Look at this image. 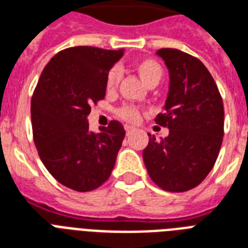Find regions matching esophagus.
Instances as JSON below:
<instances>
[{
	"mask_svg": "<svg viewBox=\"0 0 248 248\" xmlns=\"http://www.w3.org/2000/svg\"><path fill=\"white\" fill-rule=\"evenodd\" d=\"M124 128H126V134H127V135H130V134L134 131V127H131V126H124Z\"/></svg>",
	"mask_w": 248,
	"mask_h": 248,
	"instance_id": "1",
	"label": "esophagus"
}]
</instances>
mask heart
Masks as SVG:
<instances>
[{"label":"heart","instance_id":"heart-1","mask_svg":"<svg viewBox=\"0 0 248 248\" xmlns=\"http://www.w3.org/2000/svg\"><path fill=\"white\" fill-rule=\"evenodd\" d=\"M134 69L138 73V75L140 77V79L147 84V86H152V84H157L162 78L164 74V69L162 66L155 60L151 58H144L140 61H137L134 63ZM121 79L120 70L117 67L113 69L108 73L107 80H105V87H107L108 92H113L116 91L118 83ZM118 117H121L122 120L127 121V122H138L139 117H140V110L134 105H124L117 110Z\"/></svg>","mask_w":248,"mask_h":248}]
</instances>
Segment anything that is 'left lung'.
I'll list each match as a JSON object with an SVG mask.
<instances>
[{"instance_id": "left-lung-1", "label": "left lung", "mask_w": 248, "mask_h": 248, "mask_svg": "<svg viewBox=\"0 0 248 248\" xmlns=\"http://www.w3.org/2000/svg\"><path fill=\"white\" fill-rule=\"evenodd\" d=\"M157 54L169 69L165 113L155 122L169 128L165 139L149 135L143 160L149 177L169 192L188 191L203 182L217 160L224 137V104L203 62L178 49Z\"/></svg>"}]
</instances>
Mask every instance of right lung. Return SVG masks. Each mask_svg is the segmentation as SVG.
Instances as JSON below:
<instances>
[{"instance_id":"1","label":"right lung","mask_w":248,"mask_h":248,"mask_svg":"<svg viewBox=\"0 0 248 248\" xmlns=\"http://www.w3.org/2000/svg\"><path fill=\"white\" fill-rule=\"evenodd\" d=\"M124 49L73 46L45 66L31 100L33 141L48 171L79 192L96 190L110 177L124 138L118 121L90 131L91 105L104 100L109 70Z\"/></svg>"}]
</instances>
